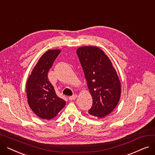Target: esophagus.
Segmentation results:
<instances>
[{"label": "esophagus", "mask_w": 155, "mask_h": 155, "mask_svg": "<svg viewBox=\"0 0 155 155\" xmlns=\"http://www.w3.org/2000/svg\"><path fill=\"white\" fill-rule=\"evenodd\" d=\"M77 95L76 94H75L72 96L69 97V100L70 101H75L77 99Z\"/></svg>", "instance_id": "esophagus-1"}]
</instances>
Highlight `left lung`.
<instances>
[{
    "label": "left lung",
    "instance_id": "1",
    "mask_svg": "<svg viewBox=\"0 0 155 155\" xmlns=\"http://www.w3.org/2000/svg\"><path fill=\"white\" fill-rule=\"evenodd\" d=\"M77 53L93 99L88 114L104 118L116 108L120 100L121 86L117 73L107 55L98 47H80Z\"/></svg>",
    "mask_w": 155,
    "mask_h": 155
}]
</instances>
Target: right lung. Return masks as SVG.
I'll return each instance as SVG.
<instances>
[{
  "label": "right lung",
  "instance_id": "add662e5",
  "mask_svg": "<svg viewBox=\"0 0 155 155\" xmlns=\"http://www.w3.org/2000/svg\"><path fill=\"white\" fill-rule=\"evenodd\" d=\"M60 50H48L39 59L26 83V94L29 107L42 119L50 120L58 114L65 102L56 95L54 87L48 78Z\"/></svg>",
  "mask_w": 155,
  "mask_h": 155
}]
</instances>
